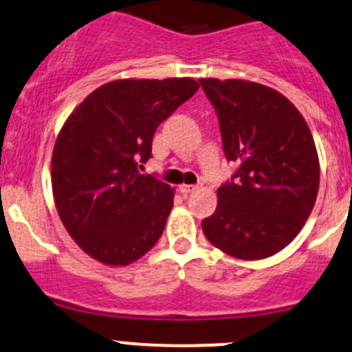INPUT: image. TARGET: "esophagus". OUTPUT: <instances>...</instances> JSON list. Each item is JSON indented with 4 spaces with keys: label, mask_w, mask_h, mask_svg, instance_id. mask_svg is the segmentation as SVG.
<instances>
[{
    "label": "esophagus",
    "mask_w": 352,
    "mask_h": 352,
    "mask_svg": "<svg viewBox=\"0 0 352 352\" xmlns=\"http://www.w3.org/2000/svg\"><path fill=\"white\" fill-rule=\"evenodd\" d=\"M197 184H181L179 186V191L183 195H190V193H193L195 190H197Z\"/></svg>",
    "instance_id": "34e87169"
}]
</instances>
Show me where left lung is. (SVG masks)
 <instances>
[{
	"mask_svg": "<svg viewBox=\"0 0 352 352\" xmlns=\"http://www.w3.org/2000/svg\"><path fill=\"white\" fill-rule=\"evenodd\" d=\"M215 107L227 161L239 168L201 222L205 237L237 259L257 261L298 235L317 200L320 166L309 125L280 91L242 79H200Z\"/></svg>",
	"mask_w": 352,
	"mask_h": 352,
	"instance_id": "left-lung-1",
	"label": "left lung"
}]
</instances>
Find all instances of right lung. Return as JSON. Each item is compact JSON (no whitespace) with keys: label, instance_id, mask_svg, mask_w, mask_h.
Here are the masks:
<instances>
[{"label":"right lung","instance_id":"add662e5","mask_svg":"<svg viewBox=\"0 0 352 352\" xmlns=\"http://www.w3.org/2000/svg\"><path fill=\"white\" fill-rule=\"evenodd\" d=\"M198 88L191 78L118 79L69 115L52 152L54 200L93 259L126 266L162 235L175 190L139 169L151 159L155 129Z\"/></svg>","mask_w":352,"mask_h":352}]
</instances>
